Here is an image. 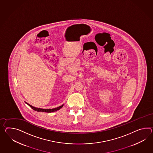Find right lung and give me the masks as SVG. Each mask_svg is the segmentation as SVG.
I'll use <instances>...</instances> for the list:
<instances>
[{
    "label": "right lung",
    "mask_w": 153,
    "mask_h": 153,
    "mask_svg": "<svg viewBox=\"0 0 153 153\" xmlns=\"http://www.w3.org/2000/svg\"><path fill=\"white\" fill-rule=\"evenodd\" d=\"M26 104H28L29 106H30L31 108H32L33 109H34V111H37V112H47V113H51V112H55L56 111H58L60 109L62 108L63 107V104H62V105H61L59 107H57V108H53V109H42V108H36V107H34L33 106L27 103L26 102H25Z\"/></svg>",
    "instance_id": "right-lung-1"
}]
</instances>
